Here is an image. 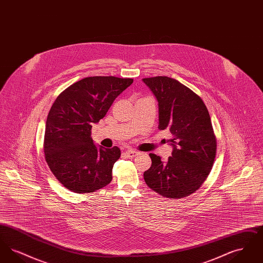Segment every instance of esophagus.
Segmentation results:
<instances>
[{
  "mask_svg": "<svg viewBox=\"0 0 263 263\" xmlns=\"http://www.w3.org/2000/svg\"><path fill=\"white\" fill-rule=\"evenodd\" d=\"M124 154H125V156L127 158H129V159H133L134 157H136V156H137L138 152L134 150H128L126 151Z\"/></svg>",
  "mask_w": 263,
  "mask_h": 263,
  "instance_id": "esophagus-1",
  "label": "esophagus"
}]
</instances>
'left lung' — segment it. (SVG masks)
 <instances>
[{"label":"left lung","instance_id":"obj_1","mask_svg":"<svg viewBox=\"0 0 263 263\" xmlns=\"http://www.w3.org/2000/svg\"><path fill=\"white\" fill-rule=\"evenodd\" d=\"M143 82L158 100L159 129L173 138L172 157L163 162L150 154L144 173L149 187L163 197L178 199L195 192L210 174L217 143L211 118L200 97L173 78L158 76Z\"/></svg>","mask_w":263,"mask_h":263}]
</instances>
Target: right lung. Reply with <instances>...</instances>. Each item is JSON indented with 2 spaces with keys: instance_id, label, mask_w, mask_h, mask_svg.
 <instances>
[{
  "instance_id": "right-lung-1",
  "label": "right lung",
  "mask_w": 263,
  "mask_h": 263,
  "mask_svg": "<svg viewBox=\"0 0 263 263\" xmlns=\"http://www.w3.org/2000/svg\"><path fill=\"white\" fill-rule=\"evenodd\" d=\"M132 83L133 79L112 76L88 77L66 88L54 101L45 125L44 154L52 174L67 189L89 193L111 181L120 150L97 147L90 130Z\"/></svg>"
}]
</instances>
